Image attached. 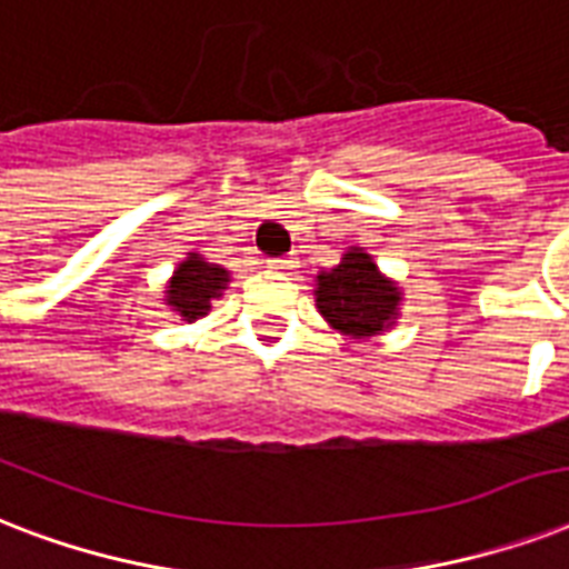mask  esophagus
I'll list each match as a JSON object with an SVG mask.
<instances>
[{"label": "esophagus", "instance_id": "1", "mask_svg": "<svg viewBox=\"0 0 569 569\" xmlns=\"http://www.w3.org/2000/svg\"><path fill=\"white\" fill-rule=\"evenodd\" d=\"M267 263H270V270H279V272L293 270V267H297V261H293V258H272V261H267Z\"/></svg>", "mask_w": 569, "mask_h": 569}]
</instances>
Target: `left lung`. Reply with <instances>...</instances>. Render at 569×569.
Here are the masks:
<instances>
[{
	"label": "left lung",
	"mask_w": 569,
	"mask_h": 569,
	"mask_svg": "<svg viewBox=\"0 0 569 569\" xmlns=\"http://www.w3.org/2000/svg\"><path fill=\"white\" fill-rule=\"evenodd\" d=\"M317 311L335 332L377 338L398 323L403 290L377 267L362 246H350L332 270L315 276Z\"/></svg>",
	"instance_id": "8db88e82"
}]
</instances>
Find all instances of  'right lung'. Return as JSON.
Here are the masks:
<instances>
[{"instance_id": "obj_1", "label": "right lung", "mask_w": 569, "mask_h": 569, "mask_svg": "<svg viewBox=\"0 0 569 569\" xmlns=\"http://www.w3.org/2000/svg\"><path fill=\"white\" fill-rule=\"evenodd\" d=\"M228 281H231V272L224 267L210 263L201 252H187V258L174 267L171 279L166 281L162 306L174 311L180 320L196 323L228 290Z\"/></svg>"}]
</instances>
